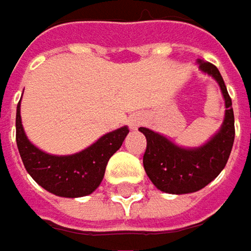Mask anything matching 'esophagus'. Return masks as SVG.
Returning a JSON list of instances; mask_svg holds the SVG:
<instances>
[{"mask_svg": "<svg viewBox=\"0 0 251 251\" xmlns=\"http://www.w3.org/2000/svg\"><path fill=\"white\" fill-rule=\"evenodd\" d=\"M128 123H130V126H131L133 128H137V127L143 123V120H141V117L131 116L130 117V120H128Z\"/></svg>", "mask_w": 251, "mask_h": 251, "instance_id": "1", "label": "esophagus"}]
</instances>
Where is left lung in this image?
Segmentation results:
<instances>
[{"label":"left lung","mask_w":251,"mask_h":251,"mask_svg":"<svg viewBox=\"0 0 251 251\" xmlns=\"http://www.w3.org/2000/svg\"><path fill=\"white\" fill-rule=\"evenodd\" d=\"M199 65L203 73L219 82L223 93L227 110L219 133L201 147L183 149L164 135L146 127L138 128L147 138L144 170L155 187L170 194H187L206 187L226 167L234 143V114L223 77L217 67L208 61L199 60Z\"/></svg>","instance_id":"1"}]
</instances>
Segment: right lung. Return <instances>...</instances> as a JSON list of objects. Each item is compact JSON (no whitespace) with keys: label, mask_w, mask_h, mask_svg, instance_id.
<instances>
[{"label":"right lung","mask_w":251,"mask_h":251,"mask_svg":"<svg viewBox=\"0 0 251 251\" xmlns=\"http://www.w3.org/2000/svg\"><path fill=\"white\" fill-rule=\"evenodd\" d=\"M15 128L18 151L28 174L47 191L68 199L88 196L99 187L110 157L121 147L128 134V128L121 127L102 135L80 152L71 155L47 154L31 144L24 133L20 102L17 105Z\"/></svg>","instance_id":"1"}]
</instances>
